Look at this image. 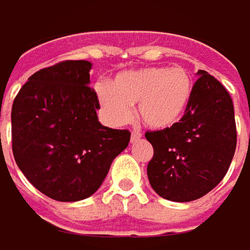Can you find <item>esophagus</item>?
Masks as SVG:
<instances>
[{"label":"esophagus","instance_id":"1","mask_svg":"<svg viewBox=\"0 0 250 250\" xmlns=\"http://www.w3.org/2000/svg\"><path fill=\"white\" fill-rule=\"evenodd\" d=\"M141 137H142V134L140 133V131H135V130H134L133 133H131V142L138 141V140H140Z\"/></svg>","mask_w":250,"mask_h":250}]
</instances>
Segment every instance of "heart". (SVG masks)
Listing matches in <instances>:
<instances>
[{"instance_id": "1", "label": "heart", "mask_w": 250, "mask_h": 250, "mask_svg": "<svg viewBox=\"0 0 250 250\" xmlns=\"http://www.w3.org/2000/svg\"><path fill=\"white\" fill-rule=\"evenodd\" d=\"M192 90L194 84L185 69L153 66L117 74L112 87L101 83L97 85V95L112 125L127 123L131 106L138 104L137 115L142 123L155 130H165L184 116Z\"/></svg>"}]
</instances>
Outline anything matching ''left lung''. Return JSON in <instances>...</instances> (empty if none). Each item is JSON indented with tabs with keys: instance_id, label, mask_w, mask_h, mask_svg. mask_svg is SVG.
Returning a JSON list of instances; mask_svg holds the SVG:
<instances>
[{
	"instance_id": "obj_1",
	"label": "left lung",
	"mask_w": 250,
	"mask_h": 250,
	"mask_svg": "<svg viewBox=\"0 0 250 250\" xmlns=\"http://www.w3.org/2000/svg\"><path fill=\"white\" fill-rule=\"evenodd\" d=\"M198 77L181 120L145 133L153 146L146 167L151 187L173 202H191L210 192L226 176L237 146L228 91L205 70H198Z\"/></svg>"
}]
</instances>
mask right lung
I'll return each instance as SVG.
<instances>
[{
  "mask_svg": "<svg viewBox=\"0 0 250 250\" xmlns=\"http://www.w3.org/2000/svg\"><path fill=\"white\" fill-rule=\"evenodd\" d=\"M91 62L63 61L29 77L12 105L16 165L40 192L59 202L94 194L113 159L130 142L128 130L98 122Z\"/></svg>",
  "mask_w": 250,
  "mask_h": 250,
  "instance_id": "obj_1",
  "label": "right lung"
}]
</instances>
